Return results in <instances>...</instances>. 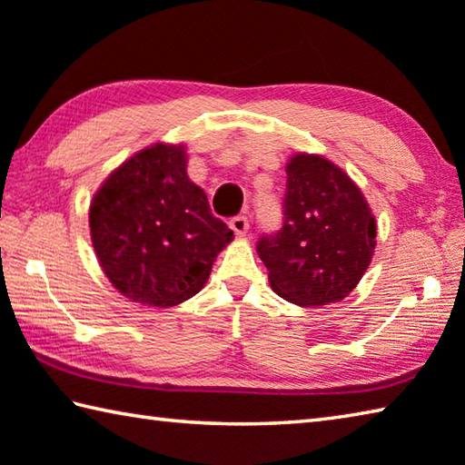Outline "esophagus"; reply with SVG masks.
I'll return each instance as SVG.
<instances>
[{
	"instance_id": "1",
	"label": "esophagus",
	"mask_w": 465,
	"mask_h": 465,
	"mask_svg": "<svg viewBox=\"0 0 465 465\" xmlns=\"http://www.w3.org/2000/svg\"><path fill=\"white\" fill-rule=\"evenodd\" d=\"M230 227L233 230V233L238 235V238H242V235H246V233H248V230H250V222H248V217H243V215L233 217L232 222H230Z\"/></svg>"
}]
</instances>
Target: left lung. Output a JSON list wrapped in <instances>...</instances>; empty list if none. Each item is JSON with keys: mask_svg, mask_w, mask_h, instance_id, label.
<instances>
[{"mask_svg": "<svg viewBox=\"0 0 465 465\" xmlns=\"http://www.w3.org/2000/svg\"><path fill=\"white\" fill-rule=\"evenodd\" d=\"M282 230L258 242L272 291L299 307L340 302L376 248V217L343 168L297 152L286 163Z\"/></svg>", "mask_w": 465, "mask_h": 465, "instance_id": "1", "label": "left lung"}]
</instances>
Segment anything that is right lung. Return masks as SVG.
<instances>
[{
    "instance_id": "obj_1",
    "label": "right lung",
    "mask_w": 465,
    "mask_h": 465,
    "mask_svg": "<svg viewBox=\"0 0 465 465\" xmlns=\"http://www.w3.org/2000/svg\"><path fill=\"white\" fill-rule=\"evenodd\" d=\"M184 144L156 142L101 183L89 205L91 243L114 289L148 307L181 305L203 289L233 232L187 174Z\"/></svg>"
}]
</instances>
